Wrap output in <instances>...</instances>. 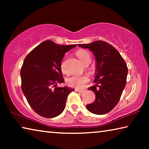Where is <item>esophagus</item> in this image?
Listing matches in <instances>:
<instances>
[{"label":"esophagus","mask_w":149,"mask_h":149,"mask_svg":"<svg viewBox=\"0 0 149 149\" xmlns=\"http://www.w3.org/2000/svg\"><path fill=\"white\" fill-rule=\"evenodd\" d=\"M75 91L78 93H84V90H79V89H75Z\"/></svg>","instance_id":"esophagus-1"}]
</instances>
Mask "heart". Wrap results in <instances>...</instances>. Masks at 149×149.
<instances>
[{"mask_svg": "<svg viewBox=\"0 0 149 149\" xmlns=\"http://www.w3.org/2000/svg\"><path fill=\"white\" fill-rule=\"evenodd\" d=\"M76 55L78 58L84 64H89L91 61V58L90 54L85 50H78L76 52ZM61 70L62 73L66 74V72L65 70L64 63H62L61 64ZM89 81V78L84 75H72L67 79V84L70 87L76 88V89H81L84 87V85Z\"/></svg>", "mask_w": 149, "mask_h": 149, "instance_id": "heart-1", "label": "heart"}]
</instances>
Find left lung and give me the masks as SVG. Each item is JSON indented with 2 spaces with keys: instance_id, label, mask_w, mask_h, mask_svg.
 <instances>
[{
  "instance_id": "left-lung-1",
  "label": "left lung",
  "mask_w": 149,
  "mask_h": 149,
  "mask_svg": "<svg viewBox=\"0 0 149 149\" xmlns=\"http://www.w3.org/2000/svg\"><path fill=\"white\" fill-rule=\"evenodd\" d=\"M79 46L91 50L97 61L96 85L88 88L95 93L96 99L86 106L87 109L93 114H107L116 106L122 96L127 82V64L120 52L105 41L100 40Z\"/></svg>"
}]
</instances>
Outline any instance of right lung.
Returning <instances> with one entry per match:
<instances>
[{
	"instance_id": "obj_1",
	"label": "right lung",
	"mask_w": 149,
	"mask_h": 149,
	"mask_svg": "<svg viewBox=\"0 0 149 149\" xmlns=\"http://www.w3.org/2000/svg\"><path fill=\"white\" fill-rule=\"evenodd\" d=\"M76 45H60L47 40L27 55L20 75L22 89L29 104L42 117L52 118L64 111L68 96L74 91L64 83L61 63L65 53Z\"/></svg>"
}]
</instances>
